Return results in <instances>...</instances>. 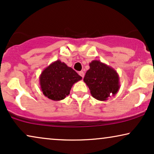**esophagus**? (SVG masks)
Segmentation results:
<instances>
[{
	"mask_svg": "<svg viewBox=\"0 0 154 154\" xmlns=\"http://www.w3.org/2000/svg\"><path fill=\"white\" fill-rule=\"evenodd\" d=\"M79 74L80 75H81V76L83 79L84 75H85V73H84L83 71H79Z\"/></svg>",
	"mask_w": 154,
	"mask_h": 154,
	"instance_id": "1",
	"label": "esophagus"
}]
</instances>
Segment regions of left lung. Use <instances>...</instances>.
I'll list each match as a JSON object with an SVG mask.
<instances>
[{"label": "left lung", "mask_w": 154, "mask_h": 154, "mask_svg": "<svg viewBox=\"0 0 154 154\" xmlns=\"http://www.w3.org/2000/svg\"><path fill=\"white\" fill-rule=\"evenodd\" d=\"M89 65L83 81L92 96L100 101H106L109 97L114 96L120 88L117 71L99 60L92 61Z\"/></svg>", "instance_id": "8db88e82"}]
</instances>
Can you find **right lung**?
<instances>
[{
	"label": "right lung",
	"mask_w": 154,
	"mask_h": 154,
	"mask_svg": "<svg viewBox=\"0 0 154 154\" xmlns=\"http://www.w3.org/2000/svg\"><path fill=\"white\" fill-rule=\"evenodd\" d=\"M82 77L64 62L57 60L44 69L39 81L42 92L48 98L60 101L70 93L73 85Z\"/></svg>",
	"instance_id": "add662e5"
}]
</instances>
